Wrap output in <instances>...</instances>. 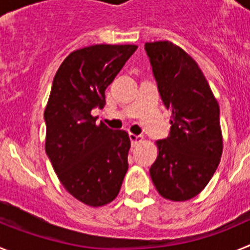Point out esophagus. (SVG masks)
<instances>
[{"mask_svg": "<svg viewBox=\"0 0 250 250\" xmlns=\"http://www.w3.org/2000/svg\"><path fill=\"white\" fill-rule=\"evenodd\" d=\"M129 138H130V140H131V145H132V146H136V145H138L139 143H141V141H143V136H141V135H135V134H130Z\"/></svg>", "mask_w": 250, "mask_h": 250, "instance_id": "34e87169", "label": "esophagus"}]
</instances>
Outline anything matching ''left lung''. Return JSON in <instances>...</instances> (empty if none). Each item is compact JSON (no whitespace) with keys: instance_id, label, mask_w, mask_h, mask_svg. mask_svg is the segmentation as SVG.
<instances>
[{"instance_id":"left-lung-1","label":"left lung","mask_w":250,"mask_h":250,"mask_svg":"<svg viewBox=\"0 0 250 250\" xmlns=\"http://www.w3.org/2000/svg\"><path fill=\"white\" fill-rule=\"evenodd\" d=\"M161 100L171 111L170 132L156 141L150 176L163 198L185 202L207 187L219 165V105L190 55L169 41L145 43Z\"/></svg>"}]
</instances>
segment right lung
Returning <instances> with one entry per match:
<instances>
[{
  "label": "right lung",
  "instance_id": "add662e5",
  "mask_svg": "<svg viewBox=\"0 0 250 250\" xmlns=\"http://www.w3.org/2000/svg\"><path fill=\"white\" fill-rule=\"evenodd\" d=\"M136 45H94L68 55L57 70L46 105L45 150L57 178L74 198L103 207L118 196L127 171L130 139L96 124L95 107Z\"/></svg>",
  "mask_w": 250,
  "mask_h": 250
}]
</instances>
